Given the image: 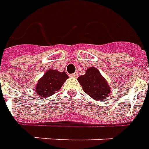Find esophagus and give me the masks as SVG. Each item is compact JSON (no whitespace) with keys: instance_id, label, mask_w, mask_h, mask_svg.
<instances>
[{"instance_id":"obj_1","label":"esophagus","mask_w":149,"mask_h":149,"mask_svg":"<svg viewBox=\"0 0 149 149\" xmlns=\"http://www.w3.org/2000/svg\"><path fill=\"white\" fill-rule=\"evenodd\" d=\"M78 76H79V73L78 72L74 73L73 74H71V75H70V77H74V78H77Z\"/></svg>"}]
</instances>
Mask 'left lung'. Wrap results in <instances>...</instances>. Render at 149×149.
Listing matches in <instances>:
<instances>
[{
    "mask_svg": "<svg viewBox=\"0 0 149 149\" xmlns=\"http://www.w3.org/2000/svg\"><path fill=\"white\" fill-rule=\"evenodd\" d=\"M78 81L84 92L97 101L105 100L111 91L106 79L95 67L88 68L85 74L78 78Z\"/></svg>",
    "mask_w": 149,
    "mask_h": 149,
    "instance_id": "obj_1",
    "label": "left lung"
}]
</instances>
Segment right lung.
Masks as SVG:
<instances>
[{"instance_id": "add662e5", "label": "right lung", "mask_w": 149, "mask_h": 149, "mask_svg": "<svg viewBox=\"0 0 149 149\" xmlns=\"http://www.w3.org/2000/svg\"><path fill=\"white\" fill-rule=\"evenodd\" d=\"M68 78L69 76L65 71L60 72L57 70L49 69L39 79L34 91L39 96L44 98L51 96L59 91Z\"/></svg>"}]
</instances>
